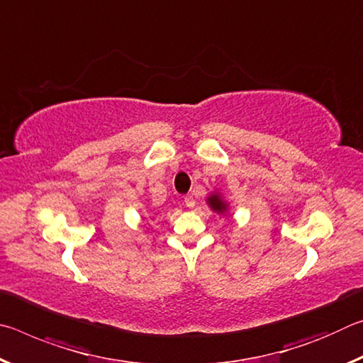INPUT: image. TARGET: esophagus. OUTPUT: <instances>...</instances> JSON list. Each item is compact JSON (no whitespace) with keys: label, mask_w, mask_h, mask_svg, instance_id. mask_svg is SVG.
Masks as SVG:
<instances>
[{"label":"esophagus","mask_w":363,"mask_h":363,"mask_svg":"<svg viewBox=\"0 0 363 363\" xmlns=\"http://www.w3.org/2000/svg\"><path fill=\"white\" fill-rule=\"evenodd\" d=\"M184 203H186L187 208H194L195 206V199L194 195H187L186 199H184Z\"/></svg>","instance_id":"1"}]
</instances>
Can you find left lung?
Instances as JSON below:
<instances>
[{
    "instance_id": "obj_1",
    "label": "left lung",
    "mask_w": 363,
    "mask_h": 363,
    "mask_svg": "<svg viewBox=\"0 0 363 363\" xmlns=\"http://www.w3.org/2000/svg\"><path fill=\"white\" fill-rule=\"evenodd\" d=\"M208 201H210V205H211V208H213L214 211H219V213L225 211V203L219 199L218 195H211L210 199H208Z\"/></svg>"
}]
</instances>
